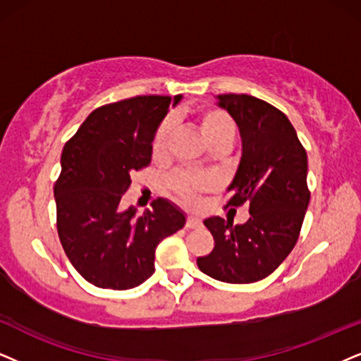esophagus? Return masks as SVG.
I'll use <instances>...</instances> for the list:
<instances>
[{"label": "esophagus", "instance_id": "obj_1", "mask_svg": "<svg viewBox=\"0 0 361 361\" xmlns=\"http://www.w3.org/2000/svg\"><path fill=\"white\" fill-rule=\"evenodd\" d=\"M202 226V220L196 216H188L186 218V228H200Z\"/></svg>", "mask_w": 361, "mask_h": 361}]
</instances>
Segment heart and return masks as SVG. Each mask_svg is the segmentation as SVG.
Segmentation results:
<instances>
[{
	"label": "heart",
	"mask_w": 361,
	"mask_h": 361,
	"mask_svg": "<svg viewBox=\"0 0 361 361\" xmlns=\"http://www.w3.org/2000/svg\"><path fill=\"white\" fill-rule=\"evenodd\" d=\"M195 120L209 147H230L235 140V123L220 108L207 106L196 111ZM171 136V121L165 120L158 126L152 143V154L154 159H161L168 152ZM216 181L209 175H193V173H178L170 180V188L185 203L195 204L203 191L213 190Z\"/></svg>",
	"instance_id": "b5f03b06"
}]
</instances>
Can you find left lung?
<instances>
[{"label":"left lung","instance_id":"8db88e82","mask_svg":"<svg viewBox=\"0 0 361 361\" xmlns=\"http://www.w3.org/2000/svg\"><path fill=\"white\" fill-rule=\"evenodd\" d=\"M241 135V158L228 186L226 207L250 204L243 225L212 216L214 248L196 259L204 275L225 283H255L271 275L288 257L310 203L308 159L285 113L250 94H218Z\"/></svg>","mask_w":361,"mask_h":361}]
</instances>
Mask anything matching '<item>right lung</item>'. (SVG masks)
<instances>
[{"label": "right lung", "mask_w": 361, "mask_h": 361, "mask_svg": "<svg viewBox=\"0 0 361 361\" xmlns=\"http://www.w3.org/2000/svg\"><path fill=\"white\" fill-rule=\"evenodd\" d=\"M175 98L135 97L90 113L61 153L54 183L56 226L66 257L98 288L128 290L154 273L159 241L185 226V213L165 198L136 218L121 212L131 175L152 161V143Z\"/></svg>", "instance_id": "add662e5"}]
</instances>
